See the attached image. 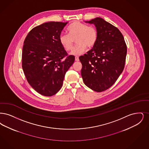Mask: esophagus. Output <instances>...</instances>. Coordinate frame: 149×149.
Here are the masks:
<instances>
[{
    "mask_svg": "<svg viewBox=\"0 0 149 149\" xmlns=\"http://www.w3.org/2000/svg\"><path fill=\"white\" fill-rule=\"evenodd\" d=\"M75 61H76V62L79 61V58H78V56H76V57H75Z\"/></svg>",
    "mask_w": 149,
    "mask_h": 149,
    "instance_id": "34e87169",
    "label": "esophagus"
}]
</instances>
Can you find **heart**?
<instances>
[{
	"mask_svg": "<svg viewBox=\"0 0 149 149\" xmlns=\"http://www.w3.org/2000/svg\"><path fill=\"white\" fill-rule=\"evenodd\" d=\"M67 34L59 36V42L65 51L70 52L72 50L74 40L77 44L71 54L78 56L83 54L87 49L92 48L97 43L98 33L97 29L79 22H74L67 28Z\"/></svg>",
	"mask_w": 149,
	"mask_h": 149,
	"instance_id": "heart-1",
	"label": "heart"
}]
</instances>
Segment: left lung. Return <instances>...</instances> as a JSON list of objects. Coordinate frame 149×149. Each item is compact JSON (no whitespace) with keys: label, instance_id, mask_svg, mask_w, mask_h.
Here are the masks:
<instances>
[{"label":"left lung","instance_id":"left-lung-1","mask_svg":"<svg viewBox=\"0 0 149 149\" xmlns=\"http://www.w3.org/2000/svg\"><path fill=\"white\" fill-rule=\"evenodd\" d=\"M97 29L96 45L79 57L84 82L93 91L101 92L115 83L123 71L127 54V46L119 29L101 18L88 22Z\"/></svg>","mask_w":149,"mask_h":149}]
</instances>
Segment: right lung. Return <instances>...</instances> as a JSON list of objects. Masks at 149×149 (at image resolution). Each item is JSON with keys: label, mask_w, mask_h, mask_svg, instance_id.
<instances>
[{"label": "right lung", "mask_w": 149, "mask_h": 149, "mask_svg": "<svg viewBox=\"0 0 149 149\" xmlns=\"http://www.w3.org/2000/svg\"><path fill=\"white\" fill-rule=\"evenodd\" d=\"M67 22H50L33 28L24 41L22 68L34 90L52 96L61 90L65 74L74 62L59 42Z\"/></svg>", "instance_id": "1"}]
</instances>
